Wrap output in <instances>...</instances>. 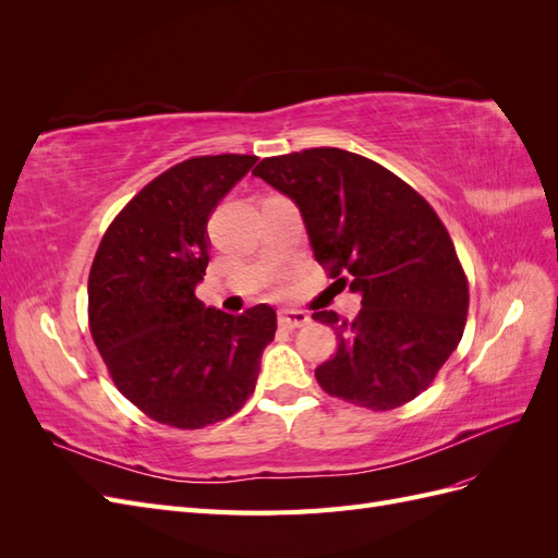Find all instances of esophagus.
<instances>
[{
	"mask_svg": "<svg viewBox=\"0 0 558 558\" xmlns=\"http://www.w3.org/2000/svg\"><path fill=\"white\" fill-rule=\"evenodd\" d=\"M310 314L302 312V310H283L279 312V326L281 328H289V330H295V328H302L310 324Z\"/></svg>",
	"mask_w": 558,
	"mask_h": 558,
	"instance_id": "34e87169",
	"label": "esophagus"
}]
</instances>
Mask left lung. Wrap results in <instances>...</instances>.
<instances>
[{"label":"left lung","instance_id":"left-lung-1","mask_svg":"<svg viewBox=\"0 0 558 558\" xmlns=\"http://www.w3.org/2000/svg\"><path fill=\"white\" fill-rule=\"evenodd\" d=\"M253 177L293 202L314 258L361 295L353 320L312 314L337 337L335 356L316 367L324 391L377 412L426 391L459 347L468 314V279L428 202L342 148L265 158Z\"/></svg>","mask_w":558,"mask_h":558}]
</instances>
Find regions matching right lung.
<instances>
[{
	"label": "right lung",
	"instance_id": "1",
	"mask_svg": "<svg viewBox=\"0 0 558 558\" xmlns=\"http://www.w3.org/2000/svg\"><path fill=\"white\" fill-rule=\"evenodd\" d=\"M256 160L226 154L172 167L128 202L95 253L93 340L118 391L160 424L202 428L232 416L275 340L269 305L234 316L195 298L209 214Z\"/></svg>",
	"mask_w": 558,
	"mask_h": 558
}]
</instances>
